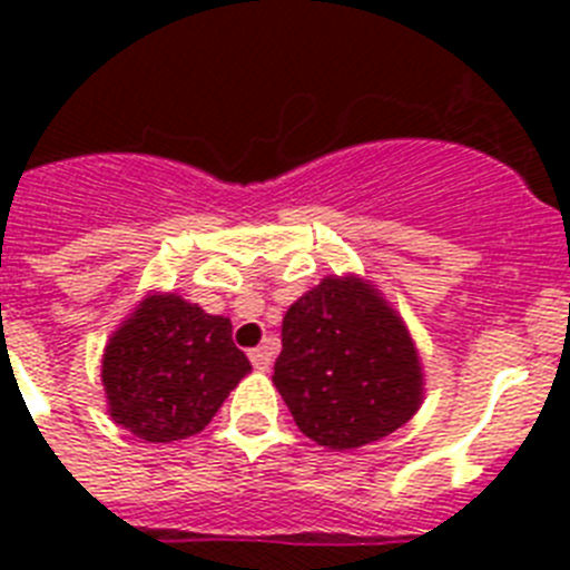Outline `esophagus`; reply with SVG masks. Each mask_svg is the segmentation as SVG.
Returning <instances> with one entry per match:
<instances>
[{
	"label": "esophagus",
	"mask_w": 570,
	"mask_h": 570,
	"mask_svg": "<svg viewBox=\"0 0 570 570\" xmlns=\"http://www.w3.org/2000/svg\"><path fill=\"white\" fill-rule=\"evenodd\" d=\"M250 362H254V367L256 371H268L271 367V362H274V351H271L268 345H262V347H254V351H250Z\"/></svg>",
	"instance_id": "obj_1"
}]
</instances>
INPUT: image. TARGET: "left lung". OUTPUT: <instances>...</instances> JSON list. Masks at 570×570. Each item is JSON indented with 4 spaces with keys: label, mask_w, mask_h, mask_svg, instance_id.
<instances>
[{
    "label": "left lung",
    "mask_w": 570,
    "mask_h": 570,
    "mask_svg": "<svg viewBox=\"0 0 570 570\" xmlns=\"http://www.w3.org/2000/svg\"><path fill=\"white\" fill-rule=\"evenodd\" d=\"M274 385L302 434L331 451L394 434L425 400L405 320L356 274L325 276L291 305Z\"/></svg>",
    "instance_id": "left-lung-1"
}]
</instances>
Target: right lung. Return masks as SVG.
Returning <instances> with one entry per match:
<instances>
[{
  "instance_id": "add662e5",
  "label": "right lung",
  "mask_w": 570,
  "mask_h": 570,
  "mask_svg": "<svg viewBox=\"0 0 570 570\" xmlns=\"http://www.w3.org/2000/svg\"><path fill=\"white\" fill-rule=\"evenodd\" d=\"M245 374L250 362L228 316L205 314L174 291L145 296L102 354L110 420L145 442L199 434Z\"/></svg>"
}]
</instances>
